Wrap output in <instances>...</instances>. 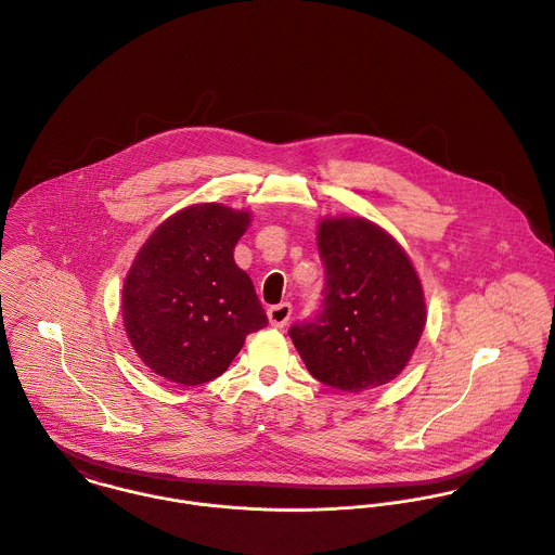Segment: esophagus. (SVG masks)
I'll use <instances>...</instances> for the list:
<instances>
[{
    "instance_id": "34e87169",
    "label": "esophagus",
    "mask_w": 555,
    "mask_h": 555,
    "mask_svg": "<svg viewBox=\"0 0 555 555\" xmlns=\"http://www.w3.org/2000/svg\"><path fill=\"white\" fill-rule=\"evenodd\" d=\"M291 314H293V306L291 304H278V306H271L269 310H267V317H269V323L273 325V327H278V330H282V327H286V323L291 321Z\"/></svg>"
}]
</instances>
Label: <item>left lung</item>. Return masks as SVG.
I'll list each match as a JSON object with an SVG mask.
<instances>
[{"mask_svg": "<svg viewBox=\"0 0 555 555\" xmlns=\"http://www.w3.org/2000/svg\"><path fill=\"white\" fill-rule=\"evenodd\" d=\"M323 310L291 327L295 349L321 383L364 391L396 378L426 323L420 278L391 234L362 217L323 219Z\"/></svg>", "mask_w": 555, "mask_h": 555, "instance_id": "1", "label": "left lung"}]
</instances>
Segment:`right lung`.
Segmentation results:
<instances>
[{
  "instance_id": "add662e5",
  "label": "right lung",
  "mask_w": 555,
  "mask_h": 555,
  "mask_svg": "<svg viewBox=\"0 0 555 555\" xmlns=\"http://www.w3.org/2000/svg\"><path fill=\"white\" fill-rule=\"evenodd\" d=\"M247 210L193 204L166 219L138 251L122 288V319L140 360L179 385L225 372L247 334L267 327L234 245Z\"/></svg>"
}]
</instances>
